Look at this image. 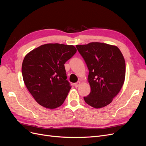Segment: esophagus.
I'll return each mask as SVG.
<instances>
[{
	"label": "esophagus",
	"mask_w": 146,
	"mask_h": 146,
	"mask_svg": "<svg viewBox=\"0 0 146 146\" xmlns=\"http://www.w3.org/2000/svg\"><path fill=\"white\" fill-rule=\"evenodd\" d=\"M80 82H79V81H78V82H77L76 83H74V86L76 87V88H78L79 85H80Z\"/></svg>",
	"instance_id": "1"
}]
</instances>
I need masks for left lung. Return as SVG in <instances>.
Returning <instances> with one entry per match:
<instances>
[{
  "label": "left lung",
  "mask_w": 146,
  "mask_h": 146,
  "mask_svg": "<svg viewBox=\"0 0 146 146\" xmlns=\"http://www.w3.org/2000/svg\"><path fill=\"white\" fill-rule=\"evenodd\" d=\"M89 69L90 92L84 97L89 105L101 108L110 104L120 91L125 76V62L116 46L101 42L76 45Z\"/></svg>",
  "instance_id": "obj_1"
}]
</instances>
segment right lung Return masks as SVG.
<instances>
[{
	"label": "right lung",
	"instance_id": "obj_1",
	"mask_svg": "<svg viewBox=\"0 0 146 146\" xmlns=\"http://www.w3.org/2000/svg\"><path fill=\"white\" fill-rule=\"evenodd\" d=\"M76 51L73 45L47 44L26 55L22 64L23 79L40 105L54 109L63 104L72 88L64 64Z\"/></svg>",
	"mask_w": 146,
	"mask_h": 146
}]
</instances>
